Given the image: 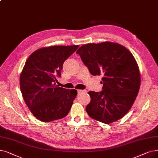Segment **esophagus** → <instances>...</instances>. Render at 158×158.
Instances as JSON below:
<instances>
[{"label":"esophagus","instance_id":"esophagus-1","mask_svg":"<svg viewBox=\"0 0 158 158\" xmlns=\"http://www.w3.org/2000/svg\"><path fill=\"white\" fill-rule=\"evenodd\" d=\"M77 92L79 94H85L87 92L86 90H77Z\"/></svg>","mask_w":158,"mask_h":158}]
</instances>
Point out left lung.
Here are the masks:
<instances>
[{
  "instance_id": "left-lung-1",
  "label": "left lung",
  "mask_w": 158,
  "mask_h": 158,
  "mask_svg": "<svg viewBox=\"0 0 158 158\" xmlns=\"http://www.w3.org/2000/svg\"><path fill=\"white\" fill-rule=\"evenodd\" d=\"M76 53L92 75L102 76V91L88 92V115L105 124L122 118L133 105L141 85L139 66L132 53L108 41L82 45Z\"/></svg>"
}]
</instances>
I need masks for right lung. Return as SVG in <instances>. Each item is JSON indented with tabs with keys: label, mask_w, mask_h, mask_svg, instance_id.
<instances>
[{
	"label": "right lung",
	"mask_w": 158,
	"mask_h": 158,
	"mask_svg": "<svg viewBox=\"0 0 158 158\" xmlns=\"http://www.w3.org/2000/svg\"><path fill=\"white\" fill-rule=\"evenodd\" d=\"M79 45L51 46L33 52L20 75V88L31 114L43 122L62 119L70 112L77 94L75 89L59 87L64 61Z\"/></svg>",
	"instance_id": "1"
}]
</instances>
